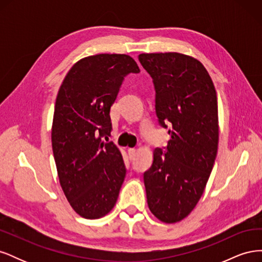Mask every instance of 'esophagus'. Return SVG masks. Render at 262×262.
Returning <instances> with one entry per match:
<instances>
[{"label": "esophagus", "mask_w": 262, "mask_h": 262, "mask_svg": "<svg viewBox=\"0 0 262 262\" xmlns=\"http://www.w3.org/2000/svg\"><path fill=\"white\" fill-rule=\"evenodd\" d=\"M136 152H137V149L136 148H133V147H130V148H128V154H129V157L132 158L136 156Z\"/></svg>", "instance_id": "1"}]
</instances>
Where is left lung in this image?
<instances>
[{"mask_svg": "<svg viewBox=\"0 0 262 262\" xmlns=\"http://www.w3.org/2000/svg\"><path fill=\"white\" fill-rule=\"evenodd\" d=\"M155 87V110L170 136L144 172L148 208L164 223L187 217L207 186L219 144L217 97L202 63L178 52L139 55Z\"/></svg>", "mask_w": 262, "mask_h": 262, "instance_id": "left-lung-1", "label": "left lung"}]
</instances>
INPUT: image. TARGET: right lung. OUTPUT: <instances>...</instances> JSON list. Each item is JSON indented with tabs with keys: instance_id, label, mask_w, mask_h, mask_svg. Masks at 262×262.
I'll use <instances>...</instances> for the list:
<instances>
[{
	"instance_id": "obj_1",
	"label": "right lung",
	"mask_w": 262,
	"mask_h": 262,
	"mask_svg": "<svg viewBox=\"0 0 262 262\" xmlns=\"http://www.w3.org/2000/svg\"><path fill=\"white\" fill-rule=\"evenodd\" d=\"M139 72L130 55H90L70 69L59 89L52 150L63 192L82 217L105 216L117 202L126 170L120 150L108 142L110 107L124 76Z\"/></svg>"
}]
</instances>
